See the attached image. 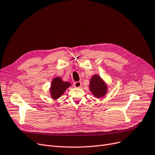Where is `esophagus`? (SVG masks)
Here are the masks:
<instances>
[{"label": "esophagus", "mask_w": 155, "mask_h": 155, "mask_svg": "<svg viewBox=\"0 0 155 155\" xmlns=\"http://www.w3.org/2000/svg\"><path fill=\"white\" fill-rule=\"evenodd\" d=\"M73 86H74V87H81V86H82V82H80V81L75 82H74Z\"/></svg>", "instance_id": "34e87169"}]
</instances>
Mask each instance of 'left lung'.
I'll use <instances>...</instances> for the list:
<instances>
[{
  "label": "left lung",
  "instance_id": "obj_1",
  "mask_svg": "<svg viewBox=\"0 0 155 155\" xmlns=\"http://www.w3.org/2000/svg\"><path fill=\"white\" fill-rule=\"evenodd\" d=\"M89 87L93 94L97 98L103 97L106 93L107 86L98 75H94L89 84Z\"/></svg>",
  "mask_w": 155,
  "mask_h": 155
}]
</instances>
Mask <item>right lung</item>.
Instances as JSON below:
<instances>
[{"label": "right lung", "mask_w": 155, "mask_h": 155, "mask_svg": "<svg viewBox=\"0 0 155 155\" xmlns=\"http://www.w3.org/2000/svg\"><path fill=\"white\" fill-rule=\"evenodd\" d=\"M70 86V83L62 82L61 78H55L51 83V87L50 89L51 97L53 99H57L62 95L65 90Z\"/></svg>", "instance_id": "obj_1"}]
</instances>
